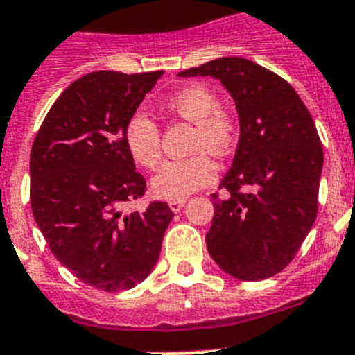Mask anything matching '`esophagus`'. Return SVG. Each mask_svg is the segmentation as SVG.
<instances>
[{
  "instance_id": "obj_1",
  "label": "esophagus",
  "mask_w": 355,
  "mask_h": 355,
  "mask_svg": "<svg viewBox=\"0 0 355 355\" xmlns=\"http://www.w3.org/2000/svg\"><path fill=\"white\" fill-rule=\"evenodd\" d=\"M184 204H186V200H169V209L173 211V213H178V211L182 209Z\"/></svg>"
}]
</instances>
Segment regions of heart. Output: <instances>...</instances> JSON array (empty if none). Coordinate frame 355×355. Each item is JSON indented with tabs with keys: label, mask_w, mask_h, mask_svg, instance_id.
<instances>
[{
	"label": "heart",
	"mask_w": 355,
	"mask_h": 355,
	"mask_svg": "<svg viewBox=\"0 0 355 355\" xmlns=\"http://www.w3.org/2000/svg\"><path fill=\"white\" fill-rule=\"evenodd\" d=\"M166 106L178 117L195 122L193 150L198 153L164 164L155 175L151 187L160 198L182 200L216 180L218 168L207 151L223 157L233 150L236 122L227 110L220 108L216 94L204 85H191L175 92ZM124 144L132 159L142 168L155 169L160 164L162 137L157 122L146 112L139 110L130 115L124 128Z\"/></svg>",
	"instance_id": "obj_1"
}]
</instances>
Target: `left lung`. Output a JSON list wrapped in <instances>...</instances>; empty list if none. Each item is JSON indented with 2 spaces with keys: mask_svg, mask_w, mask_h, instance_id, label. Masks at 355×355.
Here are the masks:
<instances>
[{
  "mask_svg": "<svg viewBox=\"0 0 355 355\" xmlns=\"http://www.w3.org/2000/svg\"><path fill=\"white\" fill-rule=\"evenodd\" d=\"M218 79L236 103L240 141L205 234L222 270L258 282L284 270L314 225L323 148L293 86L243 58H220L178 73Z\"/></svg>",
  "mask_w": 355,
  "mask_h": 355,
  "instance_id": "left-lung-1",
  "label": "left lung"
}]
</instances>
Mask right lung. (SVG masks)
Instances as JSON below:
<instances>
[{"instance_id":"right-lung-1","label":"right lung","mask_w":355,"mask_h":355,"mask_svg":"<svg viewBox=\"0 0 355 355\" xmlns=\"http://www.w3.org/2000/svg\"><path fill=\"white\" fill-rule=\"evenodd\" d=\"M164 71H92L46 113L31 151V204L50 251L92 287L117 293L144 282L159 260L173 211L166 202L122 214L146 180L124 128Z\"/></svg>"}]
</instances>
